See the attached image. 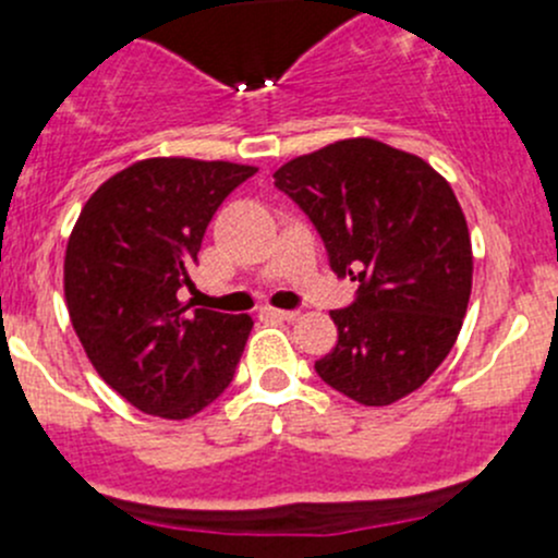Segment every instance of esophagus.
I'll use <instances>...</instances> for the list:
<instances>
[{"label": "esophagus", "instance_id": "1", "mask_svg": "<svg viewBox=\"0 0 558 558\" xmlns=\"http://www.w3.org/2000/svg\"><path fill=\"white\" fill-rule=\"evenodd\" d=\"M264 318H275V320H296L300 318V311H278V307H262Z\"/></svg>", "mask_w": 558, "mask_h": 558}]
</instances>
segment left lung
I'll use <instances>...</instances> for the list:
<instances>
[{
	"label": "left lung",
	"instance_id": "8db88e82",
	"mask_svg": "<svg viewBox=\"0 0 558 558\" xmlns=\"http://www.w3.org/2000/svg\"><path fill=\"white\" fill-rule=\"evenodd\" d=\"M318 229L337 278L335 351L315 373L367 408L413 393L451 353L472 291V243L451 183L421 156L373 137L337 140L272 174Z\"/></svg>",
	"mask_w": 558,
	"mask_h": 558
}]
</instances>
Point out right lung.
<instances>
[{
    "mask_svg": "<svg viewBox=\"0 0 558 558\" xmlns=\"http://www.w3.org/2000/svg\"><path fill=\"white\" fill-rule=\"evenodd\" d=\"M256 167L143 159L83 205L64 256V296L88 362L129 404L183 421L232 384L251 315L180 302L221 202Z\"/></svg>",
    "mask_w": 558,
    "mask_h": 558,
    "instance_id": "1",
    "label": "right lung"
}]
</instances>
